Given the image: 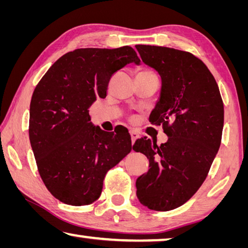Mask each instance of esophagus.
Returning a JSON list of instances; mask_svg holds the SVG:
<instances>
[{"label":"esophagus","instance_id":"esophagus-1","mask_svg":"<svg viewBox=\"0 0 248 248\" xmlns=\"http://www.w3.org/2000/svg\"><path fill=\"white\" fill-rule=\"evenodd\" d=\"M130 135H131V140H132V143H135V141L139 138V133L135 131V130H131L130 131Z\"/></svg>","mask_w":248,"mask_h":248}]
</instances>
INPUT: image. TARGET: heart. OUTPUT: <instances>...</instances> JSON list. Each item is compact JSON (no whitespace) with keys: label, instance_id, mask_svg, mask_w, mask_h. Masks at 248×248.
<instances>
[{"label":"heart","instance_id":"1","mask_svg":"<svg viewBox=\"0 0 248 248\" xmlns=\"http://www.w3.org/2000/svg\"><path fill=\"white\" fill-rule=\"evenodd\" d=\"M142 74H155L152 72V70H150V69H144V70H142V72H141Z\"/></svg>","mask_w":248,"mask_h":248}]
</instances>
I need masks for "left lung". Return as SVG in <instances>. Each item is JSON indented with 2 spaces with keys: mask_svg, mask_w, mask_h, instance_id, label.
Returning <instances> with one entry per match:
<instances>
[{
  "mask_svg": "<svg viewBox=\"0 0 248 248\" xmlns=\"http://www.w3.org/2000/svg\"><path fill=\"white\" fill-rule=\"evenodd\" d=\"M136 48L162 79L149 119L162 124L168 136L161 145L147 138L133 144L149 159L148 172L137 179V196L150 210L170 211L188 201L206 179L222 141L223 100L214 76L193 54L152 45Z\"/></svg>",
  "mask_w": 248,
  "mask_h": 248,
  "instance_id": "obj_1",
  "label": "left lung"
}]
</instances>
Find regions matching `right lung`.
<instances>
[{
	"instance_id": "1",
	"label": "right lung",
	"mask_w": 248,
	"mask_h": 248,
	"mask_svg": "<svg viewBox=\"0 0 248 248\" xmlns=\"http://www.w3.org/2000/svg\"><path fill=\"white\" fill-rule=\"evenodd\" d=\"M129 62H140L130 46L78 48L55 62L34 89L31 145L43 182L62 203L95 202L106 173L131 151L127 128L101 130L90 123L88 110L107 96L110 78Z\"/></svg>"
}]
</instances>
